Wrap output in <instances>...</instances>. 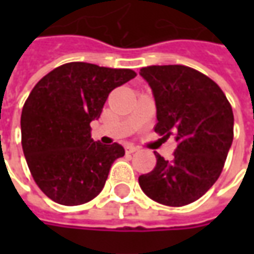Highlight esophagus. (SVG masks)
<instances>
[{"instance_id": "34e87169", "label": "esophagus", "mask_w": 254, "mask_h": 254, "mask_svg": "<svg viewBox=\"0 0 254 254\" xmlns=\"http://www.w3.org/2000/svg\"><path fill=\"white\" fill-rule=\"evenodd\" d=\"M125 151H127V154H133V152L138 151V147H134V145H132V144H129V145L125 147Z\"/></svg>"}]
</instances>
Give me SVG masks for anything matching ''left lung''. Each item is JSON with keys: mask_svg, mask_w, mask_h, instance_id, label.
<instances>
[{"mask_svg": "<svg viewBox=\"0 0 254 254\" xmlns=\"http://www.w3.org/2000/svg\"><path fill=\"white\" fill-rule=\"evenodd\" d=\"M140 74L152 88L155 132L176 136L174 159L158 152L154 170L138 177L155 201L182 207L198 200L216 182L234 137V116L218 84L185 65H151Z\"/></svg>", "mask_w": 254, "mask_h": 254, "instance_id": "1", "label": "left lung"}]
</instances>
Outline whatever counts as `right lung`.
Returning a JSON list of instances; mask_svg holds the SVG:
<instances>
[{"instance_id":"add662e5","label":"right lung","mask_w":254,"mask_h":254,"mask_svg":"<svg viewBox=\"0 0 254 254\" xmlns=\"http://www.w3.org/2000/svg\"><path fill=\"white\" fill-rule=\"evenodd\" d=\"M136 77L132 69L67 63L42 77L21 111V147L31 176L63 205H80L99 194L122 145L91 138L111 91Z\"/></svg>"}]
</instances>
